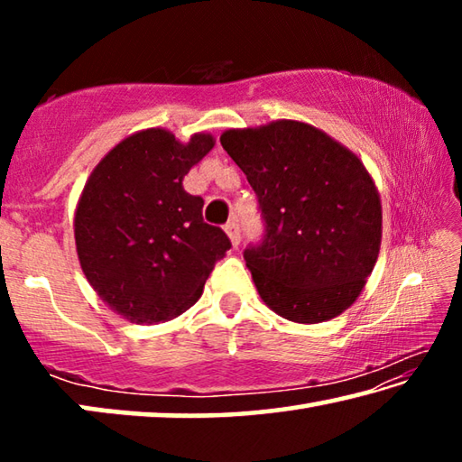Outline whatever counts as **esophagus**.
Returning a JSON list of instances; mask_svg holds the SVG:
<instances>
[{"label":"esophagus","instance_id":"obj_1","mask_svg":"<svg viewBox=\"0 0 462 462\" xmlns=\"http://www.w3.org/2000/svg\"><path fill=\"white\" fill-rule=\"evenodd\" d=\"M224 230H226V234H228L232 246L236 248V246L240 245V228H238V222H236V220H230L228 224L224 226Z\"/></svg>","mask_w":462,"mask_h":462}]
</instances>
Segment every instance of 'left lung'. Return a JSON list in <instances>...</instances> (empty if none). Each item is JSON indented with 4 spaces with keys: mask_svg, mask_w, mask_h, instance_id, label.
Masks as SVG:
<instances>
[{
    "mask_svg": "<svg viewBox=\"0 0 462 462\" xmlns=\"http://www.w3.org/2000/svg\"><path fill=\"white\" fill-rule=\"evenodd\" d=\"M220 143L267 224L263 245L245 250L261 300L297 324L340 316L361 295L381 248V198L363 161L300 120L230 128Z\"/></svg>",
    "mask_w": 462,
    "mask_h": 462,
    "instance_id": "obj_1",
    "label": "left lung"
}]
</instances>
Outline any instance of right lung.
I'll return each mask as SVG.
<instances>
[{
    "instance_id": "right-lung-1",
    "label": "right lung",
    "mask_w": 462,
    "mask_h": 462,
    "mask_svg": "<svg viewBox=\"0 0 462 462\" xmlns=\"http://www.w3.org/2000/svg\"><path fill=\"white\" fill-rule=\"evenodd\" d=\"M214 144L208 132L181 143L165 128L140 130L85 181L73 220L77 256L99 300L132 324L181 316L230 248L220 228L203 222V199L183 189Z\"/></svg>"
}]
</instances>
